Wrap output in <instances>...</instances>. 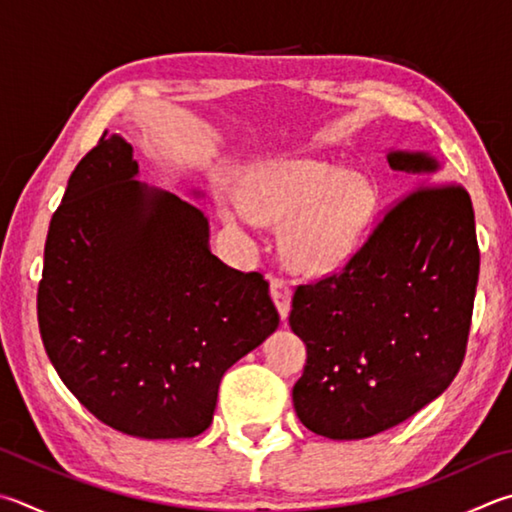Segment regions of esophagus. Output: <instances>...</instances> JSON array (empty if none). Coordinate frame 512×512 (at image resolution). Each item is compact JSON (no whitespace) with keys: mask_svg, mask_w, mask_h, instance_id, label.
I'll use <instances>...</instances> for the list:
<instances>
[{"mask_svg":"<svg viewBox=\"0 0 512 512\" xmlns=\"http://www.w3.org/2000/svg\"><path fill=\"white\" fill-rule=\"evenodd\" d=\"M271 297L277 306V311H280V318L286 320L288 313H291V297H293L291 286H288L284 280L271 277Z\"/></svg>","mask_w":512,"mask_h":512,"instance_id":"obj_1","label":"esophagus"}]
</instances>
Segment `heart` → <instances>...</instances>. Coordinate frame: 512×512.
<instances>
[{
    "mask_svg": "<svg viewBox=\"0 0 512 512\" xmlns=\"http://www.w3.org/2000/svg\"><path fill=\"white\" fill-rule=\"evenodd\" d=\"M378 212V188L367 174L336 165L286 159L250 172L219 217L244 235L250 224L282 228L280 253L291 271L333 275L365 244Z\"/></svg>",
    "mask_w": 512,
    "mask_h": 512,
    "instance_id": "1",
    "label": "heart"
}]
</instances>
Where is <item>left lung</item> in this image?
<instances>
[{
    "mask_svg": "<svg viewBox=\"0 0 512 512\" xmlns=\"http://www.w3.org/2000/svg\"><path fill=\"white\" fill-rule=\"evenodd\" d=\"M412 194L356 257L297 286L291 329L306 345L297 418L333 441L367 439L441 396L463 362L479 282L468 192L441 183L430 152L389 150Z\"/></svg>",
    "mask_w": 512,
    "mask_h": 512,
    "instance_id": "8db88e82",
    "label": "left lung"
}]
</instances>
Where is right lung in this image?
Returning <instances> with one entry per match:
<instances>
[{
  "label": "right lung",
  "instance_id": "right-lung-1",
  "mask_svg": "<svg viewBox=\"0 0 512 512\" xmlns=\"http://www.w3.org/2000/svg\"><path fill=\"white\" fill-rule=\"evenodd\" d=\"M138 174L120 134L76 165L46 237L37 322L62 383L102 423L192 439L212 423L221 378L280 315L262 275L212 253L194 203Z\"/></svg>",
  "mask_w": 512,
  "mask_h": 512
}]
</instances>
